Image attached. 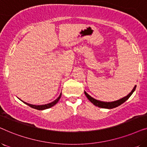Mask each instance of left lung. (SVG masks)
I'll return each instance as SVG.
<instances>
[{
	"label": "left lung",
	"instance_id": "8db88e82",
	"mask_svg": "<svg viewBox=\"0 0 147 147\" xmlns=\"http://www.w3.org/2000/svg\"><path fill=\"white\" fill-rule=\"evenodd\" d=\"M136 86H135L134 87L133 89L131 91V92L126 96V97L122 98V99H120L117 100V101H114V102H102V101H99V100H97L96 99H94L92 97H91L89 94H88L86 92L84 91V93H85L86 97L88 98V99L90 100V102H92V104H94V105L96 106H98L100 108H108V109H112V108H116L117 106L121 105L122 104H123L124 102H126L128 98L130 97V96L132 95V93L134 92V90L136 89Z\"/></svg>",
	"mask_w": 147,
	"mask_h": 147
}]
</instances>
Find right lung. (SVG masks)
I'll return each instance as SVG.
<instances>
[{"label":"right lung","mask_w":147,"mask_h":147,"mask_svg":"<svg viewBox=\"0 0 147 147\" xmlns=\"http://www.w3.org/2000/svg\"><path fill=\"white\" fill-rule=\"evenodd\" d=\"M61 94H60L59 97H58L57 99H56L55 100H54L53 102H51V103H49V104H45V105H40V106H36V105H33V104H28V103H26V102H23L25 104H27V105H28L29 106H30V107L33 108H35V109L36 110H45V109H47V108H49L52 107V106H53L54 105H55L57 103V102L59 101L60 98H61Z\"/></svg>","instance_id":"1"}]
</instances>
